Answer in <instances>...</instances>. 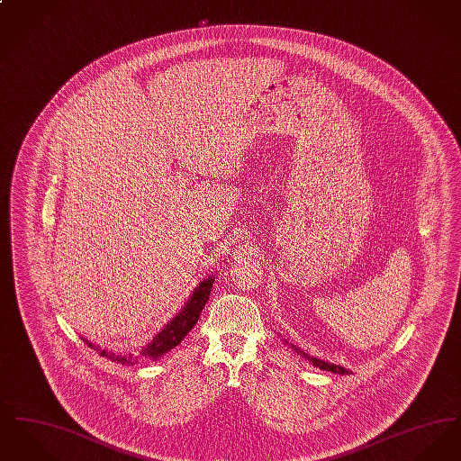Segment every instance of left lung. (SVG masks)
<instances>
[{
  "label": "left lung",
  "mask_w": 461,
  "mask_h": 461,
  "mask_svg": "<svg viewBox=\"0 0 461 461\" xmlns=\"http://www.w3.org/2000/svg\"><path fill=\"white\" fill-rule=\"evenodd\" d=\"M286 344H288V342H286ZM290 348H292L294 351L297 352V354H301L303 357H306L307 361H309L312 366H316V368H320V370H327V372L339 373V375H349V373H351L349 370H346L344 366H340V365H333V363H329V361H323V359H318V357L307 356L306 352L301 351V349H299L297 346H294V344H290Z\"/></svg>",
  "instance_id": "left-lung-1"
}]
</instances>
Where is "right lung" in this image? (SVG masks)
Instances as JSON below:
<instances>
[{"label": "right lung", "instance_id": "1", "mask_svg": "<svg viewBox=\"0 0 461 461\" xmlns=\"http://www.w3.org/2000/svg\"><path fill=\"white\" fill-rule=\"evenodd\" d=\"M212 284H214V276H207L203 278L195 288L194 294L188 297V301L185 303V306L181 307V311L173 316V320L160 330L155 335L152 340H149L145 346L134 349V351L117 352L112 349H104L93 342H89L88 339H83L88 344L91 349L98 352L100 356L107 357L113 363H121V365H134L140 359H160L166 352L175 349L176 346L188 335V331L197 325L200 312L205 306L211 290H212Z\"/></svg>", "mask_w": 461, "mask_h": 461}]
</instances>
